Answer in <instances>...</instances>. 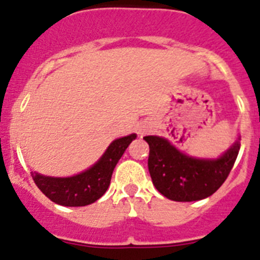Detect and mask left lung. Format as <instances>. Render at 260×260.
<instances>
[{"instance_id": "1", "label": "left lung", "mask_w": 260, "mask_h": 260, "mask_svg": "<svg viewBox=\"0 0 260 260\" xmlns=\"http://www.w3.org/2000/svg\"><path fill=\"white\" fill-rule=\"evenodd\" d=\"M143 139L150 146L148 171L153 185L176 202L201 201L212 195L228 178L241 146L236 142L220 158L201 160L180 152L164 138L148 135Z\"/></svg>"}]
</instances>
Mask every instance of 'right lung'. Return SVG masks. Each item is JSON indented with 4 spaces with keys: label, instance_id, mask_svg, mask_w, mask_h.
Segmentation results:
<instances>
[{
    "label": "right lung",
    "instance_id": "add662e5",
    "mask_svg": "<svg viewBox=\"0 0 260 260\" xmlns=\"http://www.w3.org/2000/svg\"><path fill=\"white\" fill-rule=\"evenodd\" d=\"M135 138L137 135L132 134L116 139L108 147L102 158L83 173L66 178H54L31 172L34 182L47 198L61 206L83 207L93 203L105 194L114 167Z\"/></svg>",
    "mask_w": 260,
    "mask_h": 260
}]
</instances>
